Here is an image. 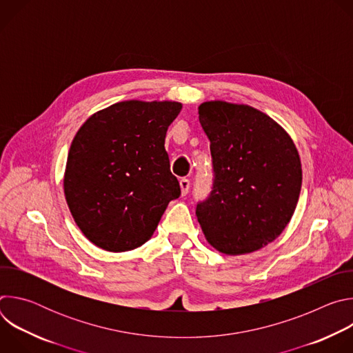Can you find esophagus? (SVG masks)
<instances>
[{
  "mask_svg": "<svg viewBox=\"0 0 353 353\" xmlns=\"http://www.w3.org/2000/svg\"><path fill=\"white\" fill-rule=\"evenodd\" d=\"M180 188H181V195H187L190 190V180L188 179H180Z\"/></svg>",
  "mask_w": 353,
  "mask_h": 353,
  "instance_id": "obj_1",
  "label": "esophagus"
}]
</instances>
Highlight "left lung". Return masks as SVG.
Here are the masks:
<instances>
[{"label": "left lung", "mask_w": 353, "mask_h": 353, "mask_svg": "<svg viewBox=\"0 0 353 353\" xmlns=\"http://www.w3.org/2000/svg\"><path fill=\"white\" fill-rule=\"evenodd\" d=\"M198 114L214 168L212 191L196 205L198 222L221 253H251L274 241L294 212L297 149L276 121L251 106L212 100Z\"/></svg>", "instance_id": "left-lung-1"}]
</instances>
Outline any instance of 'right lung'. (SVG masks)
<instances>
[{
	"label": "right lung",
	"mask_w": 353,
	"mask_h": 353,
	"mask_svg": "<svg viewBox=\"0 0 353 353\" xmlns=\"http://www.w3.org/2000/svg\"><path fill=\"white\" fill-rule=\"evenodd\" d=\"M179 102L125 100L92 114L72 139L64 174L71 215L94 245L120 253L152 237L180 184L165 138Z\"/></svg>",
	"instance_id": "add662e5"
}]
</instances>
